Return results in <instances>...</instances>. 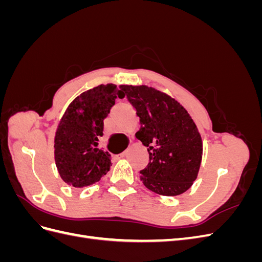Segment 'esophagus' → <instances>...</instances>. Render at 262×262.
I'll return each instance as SVG.
<instances>
[{
    "label": "esophagus",
    "mask_w": 262,
    "mask_h": 262,
    "mask_svg": "<svg viewBox=\"0 0 262 262\" xmlns=\"http://www.w3.org/2000/svg\"><path fill=\"white\" fill-rule=\"evenodd\" d=\"M126 155H128V150H124V152H122L119 156H120V157H124V156H126Z\"/></svg>",
    "instance_id": "esophagus-1"
}]
</instances>
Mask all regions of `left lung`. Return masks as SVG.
Masks as SVG:
<instances>
[{
	"label": "left lung",
	"instance_id": "left-lung-1",
	"mask_svg": "<svg viewBox=\"0 0 262 262\" xmlns=\"http://www.w3.org/2000/svg\"><path fill=\"white\" fill-rule=\"evenodd\" d=\"M140 118L138 140L147 147L149 162L140 171L150 191L178 195L192 186L202 160V140L187 110L167 94L145 85H122Z\"/></svg>",
	"mask_w": 262,
	"mask_h": 262
}]
</instances>
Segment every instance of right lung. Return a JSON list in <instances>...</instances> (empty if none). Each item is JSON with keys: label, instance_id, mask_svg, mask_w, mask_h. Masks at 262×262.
I'll list each match as a JSON object with an SVG mask.
<instances>
[{"label": "right lung", "instance_id": "add662e5", "mask_svg": "<svg viewBox=\"0 0 262 262\" xmlns=\"http://www.w3.org/2000/svg\"><path fill=\"white\" fill-rule=\"evenodd\" d=\"M122 86V85H121ZM124 93L114 84L82 93L67 108L54 137V161L62 180L84 188L96 184L112 166L106 150L98 148L104 119Z\"/></svg>", "mask_w": 262, "mask_h": 262}]
</instances>
